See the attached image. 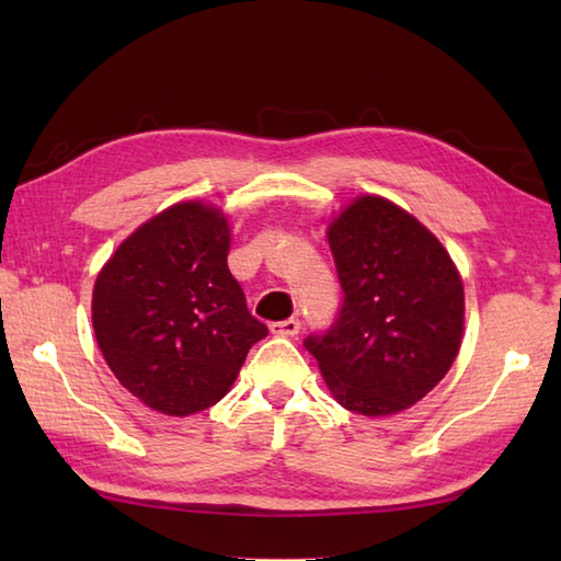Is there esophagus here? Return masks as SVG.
Returning <instances> with one entry per match:
<instances>
[{
    "instance_id": "obj_1",
    "label": "esophagus",
    "mask_w": 561,
    "mask_h": 561,
    "mask_svg": "<svg viewBox=\"0 0 561 561\" xmlns=\"http://www.w3.org/2000/svg\"><path fill=\"white\" fill-rule=\"evenodd\" d=\"M270 330L274 335H282V337H294L299 335L301 330V320L299 318H287V320H279V323H272Z\"/></svg>"
}]
</instances>
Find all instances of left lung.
<instances>
[{"instance_id": "left-lung-1", "label": "left lung", "mask_w": 561, "mask_h": 561, "mask_svg": "<svg viewBox=\"0 0 561 561\" xmlns=\"http://www.w3.org/2000/svg\"><path fill=\"white\" fill-rule=\"evenodd\" d=\"M342 306L304 347L350 412L408 410L446 376L462 337V282L436 238L383 197H359L330 226Z\"/></svg>"}]
</instances>
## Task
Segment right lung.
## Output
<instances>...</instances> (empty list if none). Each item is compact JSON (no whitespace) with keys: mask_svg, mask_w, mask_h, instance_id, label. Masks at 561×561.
<instances>
[{"mask_svg":"<svg viewBox=\"0 0 561 561\" xmlns=\"http://www.w3.org/2000/svg\"><path fill=\"white\" fill-rule=\"evenodd\" d=\"M229 241L219 209L183 202L139 226L99 274V347L151 410L187 416L217 404L267 335L226 265Z\"/></svg>","mask_w":561,"mask_h":561,"instance_id":"right-lung-1","label":"right lung"}]
</instances>
